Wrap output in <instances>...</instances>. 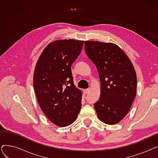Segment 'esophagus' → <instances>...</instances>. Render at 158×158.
I'll use <instances>...</instances> for the list:
<instances>
[{
    "label": "esophagus",
    "mask_w": 158,
    "mask_h": 158,
    "mask_svg": "<svg viewBox=\"0 0 158 158\" xmlns=\"http://www.w3.org/2000/svg\"><path fill=\"white\" fill-rule=\"evenodd\" d=\"M89 92V89H84V93L86 94H88Z\"/></svg>",
    "instance_id": "obj_1"
}]
</instances>
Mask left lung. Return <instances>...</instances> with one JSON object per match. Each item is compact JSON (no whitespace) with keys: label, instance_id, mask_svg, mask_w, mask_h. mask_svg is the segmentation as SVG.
Returning <instances> with one entry per match:
<instances>
[{"label":"left lung","instance_id":"8db88e82","mask_svg":"<svg viewBox=\"0 0 158 158\" xmlns=\"http://www.w3.org/2000/svg\"><path fill=\"white\" fill-rule=\"evenodd\" d=\"M85 52L95 64L101 81V95L94 104L99 120L109 125L120 122L136 95L137 77L126 54L113 43L85 41Z\"/></svg>","mask_w":158,"mask_h":158}]
</instances>
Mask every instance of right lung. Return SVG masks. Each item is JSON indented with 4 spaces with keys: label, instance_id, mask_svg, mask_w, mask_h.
Masks as SVG:
<instances>
[{
    "label": "right lung",
    "instance_id": "1",
    "mask_svg": "<svg viewBox=\"0 0 158 158\" xmlns=\"http://www.w3.org/2000/svg\"><path fill=\"white\" fill-rule=\"evenodd\" d=\"M83 44L72 39L54 41L44 48L35 66L33 86L38 103L57 126L70 125L81 110L82 93L73 83L71 66Z\"/></svg>",
    "mask_w": 158,
    "mask_h": 158
}]
</instances>
